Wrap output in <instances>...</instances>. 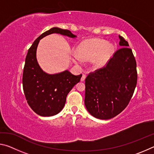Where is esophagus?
<instances>
[{
	"label": "esophagus",
	"instance_id": "esophagus-1",
	"mask_svg": "<svg viewBox=\"0 0 154 154\" xmlns=\"http://www.w3.org/2000/svg\"><path fill=\"white\" fill-rule=\"evenodd\" d=\"M85 77H86V75H85V74H83L82 78H81V81H82V82H83V81L85 80Z\"/></svg>",
	"mask_w": 154,
	"mask_h": 154
}]
</instances>
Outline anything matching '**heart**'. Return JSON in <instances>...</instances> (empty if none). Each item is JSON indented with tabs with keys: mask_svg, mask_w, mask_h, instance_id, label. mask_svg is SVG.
<instances>
[{
	"mask_svg": "<svg viewBox=\"0 0 154 154\" xmlns=\"http://www.w3.org/2000/svg\"><path fill=\"white\" fill-rule=\"evenodd\" d=\"M115 46L113 44H107L104 40L94 38L82 41L77 48V53L75 52L73 58L75 61L83 60H92L95 67H100L105 65L113 53Z\"/></svg>",
	"mask_w": 154,
	"mask_h": 154,
	"instance_id": "heart-1",
	"label": "heart"
}]
</instances>
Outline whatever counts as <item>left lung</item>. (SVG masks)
Returning a JSON list of instances; mask_svg holds the SVG:
<instances>
[{
  "label": "left lung",
  "instance_id": "1",
  "mask_svg": "<svg viewBox=\"0 0 154 154\" xmlns=\"http://www.w3.org/2000/svg\"><path fill=\"white\" fill-rule=\"evenodd\" d=\"M118 49L105 66L85 78V105L96 118L109 119L128 105L137 83V62L128 43L119 35Z\"/></svg>",
  "mask_w": 154,
  "mask_h": 154
}]
</instances>
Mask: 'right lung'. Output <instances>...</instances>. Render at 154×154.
I'll return each instance as SVG.
<instances>
[{
  "label": "right lung",
  "instance_id": "add662e5",
  "mask_svg": "<svg viewBox=\"0 0 154 154\" xmlns=\"http://www.w3.org/2000/svg\"><path fill=\"white\" fill-rule=\"evenodd\" d=\"M52 33L76 37L70 30L56 27L43 32L28 49L22 76L23 90L28 105L36 114L43 117L53 116L62 111L67 94L82 76L68 71L48 75L41 70L36 58V48L40 39Z\"/></svg>",
  "mask_w": 154,
  "mask_h": 154
}]
</instances>
